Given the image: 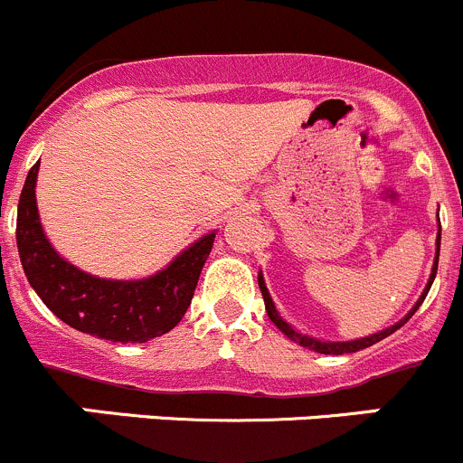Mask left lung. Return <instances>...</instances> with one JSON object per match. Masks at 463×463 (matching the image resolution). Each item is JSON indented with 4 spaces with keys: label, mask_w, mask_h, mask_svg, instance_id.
I'll return each mask as SVG.
<instances>
[{
    "label": "left lung",
    "mask_w": 463,
    "mask_h": 463,
    "mask_svg": "<svg viewBox=\"0 0 463 463\" xmlns=\"http://www.w3.org/2000/svg\"><path fill=\"white\" fill-rule=\"evenodd\" d=\"M439 242H441V233H439V238H437V259H434V268H432V274H430V281H428V286H425V290H423V295H420V299L416 301V306H414V308H411L410 313H407V317H402L401 322H398V324H393V326L385 328V331L376 333V335H369V337H363V340H354V342H319V340H313V337H306V335H301V333L292 331V328L288 326V324L283 322L281 317H279L277 308H274V304H272V297H269L268 288H265V283H263V277H259V288H260V292H263V301H265V310H268V317L272 319L274 324H277V326H279V331H281L283 335H288V337H290L292 342H297V345L306 346V349H313V351H317V354H326V355H342V354H355V351H363V349H367V346L376 345V342L385 340L387 335H392L393 331H398V328H401L402 324H405L407 319H410L411 315H414L416 310H419V306L423 304V299H425V297H428V290H430V286H432L434 277H437V265H439Z\"/></svg>",
    "instance_id": "obj_1"
}]
</instances>
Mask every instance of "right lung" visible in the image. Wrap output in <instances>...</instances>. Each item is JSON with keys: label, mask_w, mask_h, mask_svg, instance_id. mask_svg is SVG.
<instances>
[{"label": "right lung", "mask_w": 463, "mask_h": 463, "mask_svg": "<svg viewBox=\"0 0 463 463\" xmlns=\"http://www.w3.org/2000/svg\"><path fill=\"white\" fill-rule=\"evenodd\" d=\"M33 164L17 204V250L26 279L56 317L109 342H148L177 326L194 299L216 233L182 251L166 269L141 281H109L80 272L49 245L35 204Z\"/></svg>", "instance_id": "1"}]
</instances>
